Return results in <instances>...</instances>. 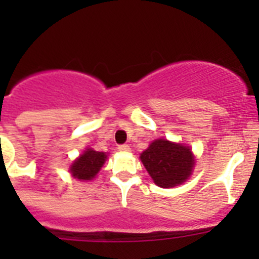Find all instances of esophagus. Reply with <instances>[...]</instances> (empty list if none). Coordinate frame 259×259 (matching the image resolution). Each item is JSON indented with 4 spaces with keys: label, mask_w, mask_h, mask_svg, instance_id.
I'll use <instances>...</instances> for the list:
<instances>
[{
    "label": "esophagus",
    "mask_w": 259,
    "mask_h": 259,
    "mask_svg": "<svg viewBox=\"0 0 259 259\" xmlns=\"http://www.w3.org/2000/svg\"><path fill=\"white\" fill-rule=\"evenodd\" d=\"M118 150L119 152H123V153H127L131 150V148H130V145H127V144H122V145L118 146Z\"/></svg>",
    "instance_id": "34e87169"
}]
</instances>
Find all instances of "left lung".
<instances>
[{"mask_svg": "<svg viewBox=\"0 0 259 259\" xmlns=\"http://www.w3.org/2000/svg\"><path fill=\"white\" fill-rule=\"evenodd\" d=\"M140 158L146 171L161 188L182 184L188 179L194 166V157L188 146L163 139L153 141Z\"/></svg>", "mask_w": 259, "mask_h": 259, "instance_id": "left-lung-1", "label": "left lung"}]
</instances>
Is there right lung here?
<instances>
[{
    "label": "right lung",
    "mask_w": 259,
    "mask_h": 259,
    "mask_svg": "<svg viewBox=\"0 0 259 259\" xmlns=\"http://www.w3.org/2000/svg\"><path fill=\"white\" fill-rule=\"evenodd\" d=\"M106 154L102 152H96L93 149H87L83 154L71 164V174L79 180L93 179L97 172L101 170L105 163Z\"/></svg>",
    "instance_id": "1"
}]
</instances>
